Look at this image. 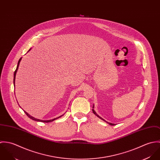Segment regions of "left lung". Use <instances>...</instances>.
Instances as JSON below:
<instances>
[{
	"label": "left lung",
	"mask_w": 160,
	"mask_h": 160,
	"mask_svg": "<svg viewBox=\"0 0 160 160\" xmlns=\"http://www.w3.org/2000/svg\"><path fill=\"white\" fill-rule=\"evenodd\" d=\"M93 108H94V107H93ZM92 112H93V113H94V114H95V115H96V116H98V118H100V119H102V120H103V121H105V120H104V119H102V118H101V117H100V116H98V114H97V113H96V112H95V110H93V109H92ZM106 122H107V121H106ZM108 123H109V124H110V125H112V126H114V124H113V123H111V122H108Z\"/></svg>",
	"instance_id": "8db88e82"
}]
</instances>
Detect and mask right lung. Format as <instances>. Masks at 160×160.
I'll list each match as a JSON object with an SVG mask.
<instances>
[{
  "mask_svg": "<svg viewBox=\"0 0 160 160\" xmlns=\"http://www.w3.org/2000/svg\"><path fill=\"white\" fill-rule=\"evenodd\" d=\"M31 50V48L28 50V52L29 51ZM22 58H20V60H18V65H17V69H16V70L15 71V72H14V78H13V84H14V86H15V76H16V74H17V70H18V67H19V65H20V61H21V60H22ZM24 111V110H23ZM24 113H26V114L29 118H31V119H32V120H34V121H40V122H52V121H54V120H55V119H58V118H60L61 116H62L63 115H62V116H59V117H58V118H54V119H50V120H41V119H37V118H34V117H32V116H31L30 114H28L27 112H26L25 111H24Z\"/></svg>",
  "mask_w": 160,
  "mask_h": 160,
  "instance_id": "right-lung-1",
  "label": "right lung"
}]
</instances>
